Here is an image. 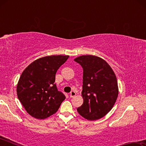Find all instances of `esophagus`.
I'll use <instances>...</instances> for the list:
<instances>
[{
    "instance_id": "esophagus-1",
    "label": "esophagus",
    "mask_w": 146,
    "mask_h": 146,
    "mask_svg": "<svg viewBox=\"0 0 146 146\" xmlns=\"http://www.w3.org/2000/svg\"><path fill=\"white\" fill-rule=\"evenodd\" d=\"M76 96V93L75 91H71L70 93V97L71 98H73L74 97H75Z\"/></svg>"
}]
</instances>
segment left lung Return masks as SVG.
<instances>
[{
	"label": "left lung",
	"mask_w": 146,
	"mask_h": 146,
	"mask_svg": "<svg viewBox=\"0 0 146 146\" xmlns=\"http://www.w3.org/2000/svg\"><path fill=\"white\" fill-rule=\"evenodd\" d=\"M83 68L82 105L77 111L89 120L104 117L111 110L118 95L117 79L111 66L97 56L82 55L74 59Z\"/></svg>",
	"instance_id": "left-lung-1"
}]
</instances>
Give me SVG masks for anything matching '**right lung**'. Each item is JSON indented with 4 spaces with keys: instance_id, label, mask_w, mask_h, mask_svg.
<instances>
[{
    "instance_id": "add662e5",
    "label": "right lung",
    "mask_w": 146,
    "mask_h": 146,
    "mask_svg": "<svg viewBox=\"0 0 146 146\" xmlns=\"http://www.w3.org/2000/svg\"><path fill=\"white\" fill-rule=\"evenodd\" d=\"M68 58V55L39 58L22 73L17 86V97L31 117L41 120L50 117L65 100L55 82L58 69Z\"/></svg>"
}]
</instances>
